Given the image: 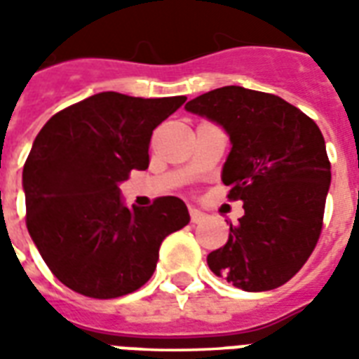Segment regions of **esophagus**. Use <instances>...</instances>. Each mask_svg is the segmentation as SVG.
Masks as SVG:
<instances>
[{"mask_svg": "<svg viewBox=\"0 0 359 359\" xmlns=\"http://www.w3.org/2000/svg\"><path fill=\"white\" fill-rule=\"evenodd\" d=\"M189 216H191V222L193 224H199L201 220L205 218V212L203 210H199V208H189Z\"/></svg>", "mask_w": 359, "mask_h": 359, "instance_id": "esophagus-1", "label": "esophagus"}]
</instances>
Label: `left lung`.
Returning <instances> with one entry per match:
<instances>
[{"label": "left lung", "mask_w": 359, "mask_h": 359, "mask_svg": "<svg viewBox=\"0 0 359 359\" xmlns=\"http://www.w3.org/2000/svg\"><path fill=\"white\" fill-rule=\"evenodd\" d=\"M220 126L232 149L222 166L228 199L243 201L226 245L208 253V269L245 292L282 286L304 266L319 240L330 164L325 139L280 96L222 86L185 104Z\"/></svg>", "instance_id": "8db88e82"}]
</instances>
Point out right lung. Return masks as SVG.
<instances>
[{
	"label": "right lung",
	"instance_id": "right-lung-1",
	"mask_svg": "<svg viewBox=\"0 0 359 359\" xmlns=\"http://www.w3.org/2000/svg\"><path fill=\"white\" fill-rule=\"evenodd\" d=\"M185 100L98 93L40 129L22 168L27 228L67 288L98 299L131 294L154 273L164 238L189 222L177 197L129 208L119 191L131 170L149 168L154 127Z\"/></svg>",
	"mask_w": 359,
	"mask_h": 359
}]
</instances>
